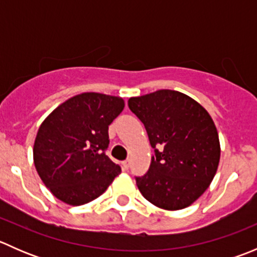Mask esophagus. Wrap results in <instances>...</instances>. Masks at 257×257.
Returning a JSON list of instances; mask_svg holds the SVG:
<instances>
[{"label":"esophagus","mask_w":257,"mask_h":257,"mask_svg":"<svg viewBox=\"0 0 257 257\" xmlns=\"http://www.w3.org/2000/svg\"><path fill=\"white\" fill-rule=\"evenodd\" d=\"M129 165H131V160L126 159L124 160V162H121V168H123L124 170H128L129 169Z\"/></svg>","instance_id":"obj_1"}]
</instances>
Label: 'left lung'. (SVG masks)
Here are the masks:
<instances>
[{
	"label": "left lung",
	"instance_id": "8db88e82",
	"mask_svg": "<svg viewBox=\"0 0 257 257\" xmlns=\"http://www.w3.org/2000/svg\"><path fill=\"white\" fill-rule=\"evenodd\" d=\"M128 105L154 148L149 170L136 177L142 195L160 209L191 205L219 165V136L210 114L189 95L170 89L133 97Z\"/></svg>",
	"mask_w": 257,
	"mask_h": 257
}]
</instances>
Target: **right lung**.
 <instances>
[{
  "label": "right lung",
  "instance_id": "obj_1",
  "mask_svg": "<svg viewBox=\"0 0 257 257\" xmlns=\"http://www.w3.org/2000/svg\"><path fill=\"white\" fill-rule=\"evenodd\" d=\"M123 108L120 97L82 93L43 120L33 145V160L43 184L57 199L73 206L89 203L121 172L105 150L108 126Z\"/></svg>",
  "mask_w": 257,
  "mask_h": 257
}]
</instances>
